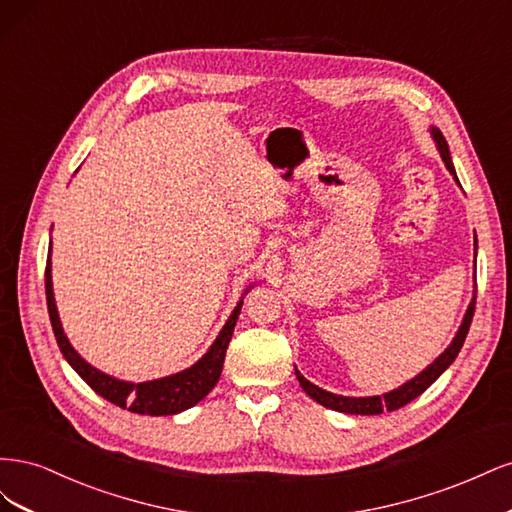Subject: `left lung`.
Returning a JSON list of instances; mask_svg holds the SVG:
<instances>
[{"mask_svg":"<svg viewBox=\"0 0 512 512\" xmlns=\"http://www.w3.org/2000/svg\"><path fill=\"white\" fill-rule=\"evenodd\" d=\"M433 138H436L438 149H440V156H442L446 168L451 170V175L457 179L453 162H451V153H448V145L444 141L442 132L440 130H433ZM457 183H459V179H457ZM474 309H476V294H474V299H472V303L468 307L466 318H463L461 327H459V331H457V335L453 339V344L448 346L425 371H421V374H418L416 378H412L410 382H406L404 386H399V389H395L391 393L376 395V397H342V395H333L329 391L318 389L316 384L305 380L299 374V371L294 369V371H297V380L303 386V391L309 397H312L314 401H318L320 406L337 410V412H346V414H382V412H393V410L404 408L406 404H410L412 399H416L418 395L425 393L429 386L444 374L446 367L457 359V354H459L463 342H466V337H468L470 324H472V318H474Z\"/></svg>","mask_w":512,"mask_h":512,"instance_id":"1","label":"left lung"}]
</instances>
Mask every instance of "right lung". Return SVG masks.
<instances>
[{
  "label": "right lung",
  "mask_w": 512,
  "mask_h": 512,
  "mask_svg": "<svg viewBox=\"0 0 512 512\" xmlns=\"http://www.w3.org/2000/svg\"><path fill=\"white\" fill-rule=\"evenodd\" d=\"M44 290H46V307H49V318L53 324L57 346L76 374H79L98 395H102L106 401H111V404L119 408H128L130 412H136V414H149V416H168V414H177L181 410H188L194 404H198V401L203 399L215 384H218L222 367H224L226 348L230 344L232 331H235L237 318L241 314V303H239L235 307V312H232V316L228 318V322L224 324L218 339H215L213 346L209 348V352L190 369H183L179 374L168 376V378L132 384V382L115 380L111 376L102 374V371L85 363L70 346L68 337L64 335V329H61L55 299H53L51 256L46 258Z\"/></svg>",
  "instance_id": "1"
}]
</instances>
